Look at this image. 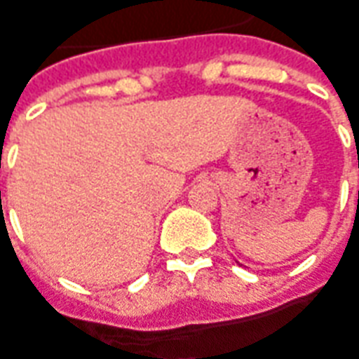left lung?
<instances>
[{
	"instance_id": "left-lung-1",
	"label": "left lung",
	"mask_w": 359,
	"mask_h": 359,
	"mask_svg": "<svg viewBox=\"0 0 359 359\" xmlns=\"http://www.w3.org/2000/svg\"><path fill=\"white\" fill-rule=\"evenodd\" d=\"M358 167H359V163H358Z\"/></svg>"
}]
</instances>
